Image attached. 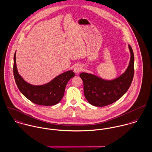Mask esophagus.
Listing matches in <instances>:
<instances>
[{
  "label": "esophagus",
  "instance_id": "34e87169",
  "mask_svg": "<svg viewBox=\"0 0 152 152\" xmlns=\"http://www.w3.org/2000/svg\"><path fill=\"white\" fill-rule=\"evenodd\" d=\"M82 70V66L80 65H77L75 68H74V72L77 75L79 73V72Z\"/></svg>",
  "mask_w": 152,
  "mask_h": 152
}]
</instances>
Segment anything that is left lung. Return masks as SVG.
<instances>
[{"instance_id": "obj_1", "label": "left lung", "mask_w": 152, "mask_h": 152, "mask_svg": "<svg viewBox=\"0 0 152 152\" xmlns=\"http://www.w3.org/2000/svg\"><path fill=\"white\" fill-rule=\"evenodd\" d=\"M130 60L125 72L115 79L106 80L91 73L82 72L84 94L87 101L95 106L102 107L116 102L127 91L134 73V56L129 45Z\"/></svg>"}]
</instances>
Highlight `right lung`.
<instances>
[{
  "mask_svg": "<svg viewBox=\"0 0 152 152\" xmlns=\"http://www.w3.org/2000/svg\"><path fill=\"white\" fill-rule=\"evenodd\" d=\"M14 56L13 73L16 84L23 95L35 104L53 106L58 104L64 96L67 83L75 76L73 70H68L43 85H32L26 82L19 74Z\"/></svg>",
  "mask_w": 152,
  "mask_h": 152,
  "instance_id": "1",
  "label": "right lung"
}]
</instances>
